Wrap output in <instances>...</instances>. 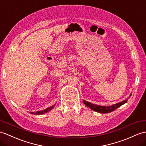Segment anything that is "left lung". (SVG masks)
Segmentation results:
<instances>
[{
	"label": "left lung",
	"instance_id": "8db88e82",
	"mask_svg": "<svg viewBox=\"0 0 146 146\" xmlns=\"http://www.w3.org/2000/svg\"><path fill=\"white\" fill-rule=\"evenodd\" d=\"M130 96H131V94L130 95ZM127 100H124L121 102H119L118 104H116L113 105L111 106H98L97 105H94V104H92L90 102H88L85 100H84V104L86 105L87 106H88V108H90V109H92V110H94V111H97L98 113H110V112H112L113 111H115V110L119 108V106H121L122 105L126 104L127 102Z\"/></svg>",
	"mask_w": 146,
	"mask_h": 146
}]
</instances>
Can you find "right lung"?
<instances>
[{
  "instance_id": "obj_1",
  "label": "right lung",
  "mask_w": 146,
  "mask_h": 146,
  "mask_svg": "<svg viewBox=\"0 0 146 146\" xmlns=\"http://www.w3.org/2000/svg\"><path fill=\"white\" fill-rule=\"evenodd\" d=\"M54 105L51 106V107H49L48 108H46L45 110H42V111H36V112H31V114H33V115H42L44 114V113H47L49 111H50L51 110H52L53 108V107H54Z\"/></svg>"
}]
</instances>
